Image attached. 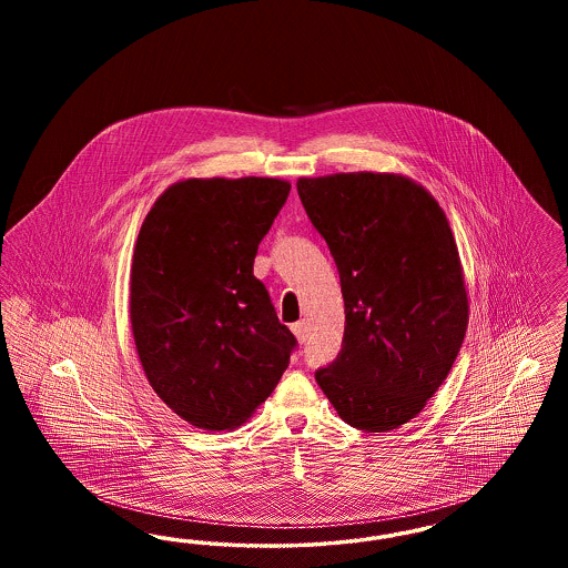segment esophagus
Segmentation results:
<instances>
[{"mask_svg": "<svg viewBox=\"0 0 568 568\" xmlns=\"http://www.w3.org/2000/svg\"><path fill=\"white\" fill-rule=\"evenodd\" d=\"M292 332L296 334V338L300 343H304V338H306V324H304V322L292 324Z\"/></svg>", "mask_w": 568, "mask_h": 568, "instance_id": "esophagus-1", "label": "esophagus"}]
</instances>
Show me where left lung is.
Here are the masks:
<instances>
[{
    "instance_id": "obj_1",
    "label": "left lung",
    "mask_w": 568,
    "mask_h": 568,
    "mask_svg": "<svg viewBox=\"0 0 568 568\" xmlns=\"http://www.w3.org/2000/svg\"><path fill=\"white\" fill-rule=\"evenodd\" d=\"M296 185L345 300L343 349L315 378L353 428L396 430L443 385L468 327L449 221L433 193L403 174L341 172Z\"/></svg>"
}]
</instances>
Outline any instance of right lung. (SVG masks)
I'll return each mask as SVG.
<instances>
[{"mask_svg": "<svg viewBox=\"0 0 568 568\" xmlns=\"http://www.w3.org/2000/svg\"><path fill=\"white\" fill-rule=\"evenodd\" d=\"M292 185L283 179H187L144 216L130 274V320L142 371L191 426H243L296 347L262 281L257 246Z\"/></svg>", "mask_w": 568, "mask_h": 568, "instance_id": "obj_1", "label": "right lung"}]
</instances>
